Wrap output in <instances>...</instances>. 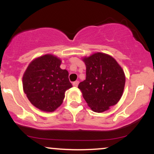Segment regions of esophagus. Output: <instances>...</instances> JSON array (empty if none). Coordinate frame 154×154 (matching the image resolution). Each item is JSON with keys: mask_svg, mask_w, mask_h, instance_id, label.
I'll list each match as a JSON object with an SVG mask.
<instances>
[{"mask_svg": "<svg viewBox=\"0 0 154 154\" xmlns=\"http://www.w3.org/2000/svg\"><path fill=\"white\" fill-rule=\"evenodd\" d=\"M79 84V81H75V82H73V86L74 87H77Z\"/></svg>", "mask_w": 154, "mask_h": 154, "instance_id": "obj_1", "label": "esophagus"}]
</instances>
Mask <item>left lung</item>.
Here are the masks:
<instances>
[{
	"instance_id": "1",
	"label": "left lung",
	"mask_w": 154,
	"mask_h": 154,
	"mask_svg": "<svg viewBox=\"0 0 154 154\" xmlns=\"http://www.w3.org/2000/svg\"><path fill=\"white\" fill-rule=\"evenodd\" d=\"M86 66V79L78 88L88 106L95 112L109 110L118 103L123 94L125 75L112 56L95 53L82 58Z\"/></svg>"
}]
</instances>
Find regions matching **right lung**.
<instances>
[{
    "instance_id": "right-lung-1",
    "label": "right lung",
    "mask_w": 154,
    "mask_h": 154,
    "mask_svg": "<svg viewBox=\"0 0 154 154\" xmlns=\"http://www.w3.org/2000/svg\"><path fill=\"white\" fill-rule=\"evenodd\" d=\"M61 60L45 54L32 61L22 78L23 90L30 103L40 110L53 112L63 103L66 90L72 87L69 72L61 69Z\"/></svg>"
}]
</instances>
